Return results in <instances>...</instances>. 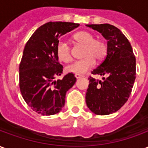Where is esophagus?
Masks as SVG:
<instances>
[{"mask_svg": "<svg viewBox=\"0 0 148 148\" xmlns=\"http://www.w3.org/2000/svg\"><path fill=\"white\" fill-rule=\"evenodd\" d=\"M74 76H75V77H76L77 79H78V78H81V77H83L82 75H81V74H75V75H74Z\"/></svg>", "mask_w": 148, "mask_h": 148, "instance_id": "obj_1", "label": "esophagus"}]
</instances>
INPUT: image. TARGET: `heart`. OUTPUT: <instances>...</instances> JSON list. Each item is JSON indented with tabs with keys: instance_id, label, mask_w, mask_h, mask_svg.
<instances>
[{
	"instance_id": "b5f03b06",
	"label": "heart",
	"mask_w": 148,
	"mask_h": 148,
	"mask_svg": "<svg viewBox=\"0 0 148 148\" xmlns=\"http://www.w3.org/2000/svg\"><path fill=\"white\" fill-rule=\"evenodd\" d=\"M74 39L76 42L84 45L82 56L85 58L67 66L66 71L74 74H84L94 66V59L101 61L105 58L107 52V47L106 42L101 39H94L93 34L86 31H82L75 34ZM56 55L62 62H69L72 60L70 47L62 40L57 42Z\"/></svg>"
}]
</instances>
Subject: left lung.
Wrapping results in <instances>:
<instances>
[{
  "label": "left lung",
  "instance_id": "obj_1",
  "mask_svg": "<svg viewBox=\"0 0 148 148\" xmlns=\"http://www.w3.org/2000/svg\"><path fill=\"white\" fill-rule=\"evenodd\" d=\"M107 39L105 60L92 71L106 75L103 81L89 78L86 102L97 115H109L118 111L130 96L136 79V57L128 39L120 29L109 24H86Z\"/></svg>",
  "mask_w": 148,
  "mask_h": 148
}]
</instances>
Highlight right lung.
Returning <instances> with one entry per match:
<instances>
[{"label": "right lung", "mask_w": 148, "mask_h": 148, "mask_svg": "<svg viewBox=\"0 0 148 148\" xmlns=\"http://www.w3.org/2000/svg\"><path fill=\"white\" fill-rule=\"evenodd\" d=\"M78 26L70 22H48L40 26L25 45L19 69L20 89L27 106L39 114L51 116L61 111L66 93L76 82L72 73L55 80L63 68L58 61L56 45L62 36Z\"/></svg>", "instance_id": "add662e5"}]
</instances>
